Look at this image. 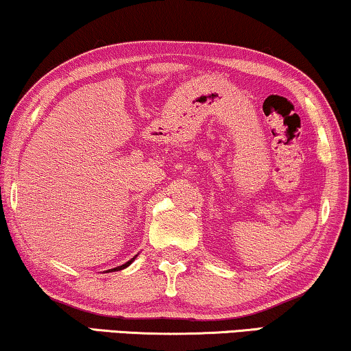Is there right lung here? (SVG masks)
<instances>
[{
    "label": "right lung",
    "mask_w": 351,
    "mask_h": 351,
    "mask_svg": "<svg viewBox=\"0 0 351 351\" xmlns=\"http://www.w3.org/2000/svg\"><path fill=\"white\" fill-rule=\"evenodd\" d=\"M136 258V256H135ZM135 258H132L130 261H128V263H125V264H122V265H119V267H116V269H110V270H106V272H116V270H122V269H125V267H128V265H130L133 261H135Z\"/></svg>",
    "instance_id": "1"
}]
</instances>
